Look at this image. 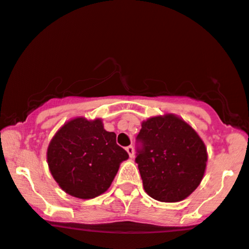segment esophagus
<instances>
[{
	"instance_id": "34e87169",
	"label": "esophagus",
	"mask_w": 249,
	"mask_h": 249,
	"mask_svg": "<svg viewBox=\"0 0 249 249\" xmlns=\"http://www.w3.org/2000/svg\"><path fill=\"white\" fill-rule=\"evenodd\" d=\"M126 151H127V154H129V156L131 158H133V156H135V150H133V146H127L126 147Z\"/></svg>"
}]
</instances>
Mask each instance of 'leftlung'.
Wrapping results in <instances>:
<instances>
[{
	"mask_svg": "<svg viewBox=\"0 0 249 249\" xmlns=\"http://www.w3.org/2000/svg\"><path fill=\"white\" fill-rule=\"evenodd\" d=\"M136 163L145 193L160 202L187 198L206 171L207 147L188 123L175 114L142 123Z\"/></svg>",
	"mask_w": 249,
	"mask_h": 249,
	"instance_id": "8db88e82",
	"label": "left lung"
}]
</instances>
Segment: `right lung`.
Returning a JSON list of instances; mask_svg holds the SVG:
<instances>
[{"label":"right lung","instance_id":"add662e5","mask_svg":"<svg viewBox=\"0 0 249 249\" xmlns=\"http://www.w3.org/2000/svg\"><path fill=\"white\" fill-rule=\"evenodd\" d=\"M116 137L104 129L99 118L78 117L65 123L47 149L49 170L60 188L81 200L105 193L120 163L129 158Z\"/></svg>","mask_w":249,"mask_h":249}]
</instances>
